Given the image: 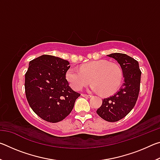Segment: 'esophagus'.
I'll list each match as a JSON object with an SVG mask.
<instances>
[{
    "label": "esophagus",
    "mask_w": 160,
    "mask_h": 160,
    "mask_svg": "<svg viewBox=\"0 0 160 160\" xmlns=\"http://www.w3.org/2000/svg\"><path fill=\"white\" fill-rule=\"evenodd\" d=\"M82 96L83 97H85V98H90L92 96L91 95H89V94H82Z\"/></svg>",
    "instance_id": "obj_1"
}]
</instances>
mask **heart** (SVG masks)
<instances>
[{
  "mask_svg": "<svg viewBox=\"0 0 160 160\" xmlns=\"http://www.w3.org/2000/svg\"><path fill=\"white\" fill-rule=\"evenodd\" d=\"M69 85L75 90L92 82L90 90L110 95L118 90L122 81V70L118 65L106 60L93 61L82 65L80 70L70 68L66 73Z\"/></svg>",
  "mask_w": 160,
  "mask_h": 160,
  "instance_id": "heart-1",
  "label": "heart"
}]
</instances>
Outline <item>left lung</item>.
Listing matches in <instances>:
<instances>
[{
    "label": "left lung",
    "instance_id": "1",
    "mask_svg": "<svg viewBox=\"0 0 160 160\" xmlns=\"http://www.w3.org/2000/svg\"><path fill=\"white\" fill-rule=\"evenodd\" d=\"M114 58L122 69L124 82L113 95L102 99L97 113L109 122H116L128 114L135 105L140 91V71L138 62L126 54L113 53L108 55Z\"/></svg>",
    "mask_w": 160,
    "mask_h": 160
}]
</instances>
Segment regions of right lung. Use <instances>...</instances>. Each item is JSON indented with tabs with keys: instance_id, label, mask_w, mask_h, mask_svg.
<instances>
[{
	"instance_id": "1",
	"label": "right lung",
	"mask_w": 160,
	"mask_h": 160,
	"mask_svg": "<svg viewBox=\"0 0 160 160\" xmlns=\"http://www.w3.org/2000/svg\"><path fill=\"white\" fill-rule=\"evenodd\" d=\"M70 63L42 55L31 61L25 73V94L29 106L48 122H59L70 114L80 96L69 86L66 73Z\"/></svg>"
}]
</instances>
